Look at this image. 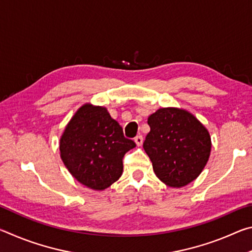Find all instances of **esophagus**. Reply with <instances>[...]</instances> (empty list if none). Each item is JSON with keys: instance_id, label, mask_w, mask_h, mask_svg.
Here are the masks:
<instances>
[{"instance_id": "1", "label": "esophagus", "mask_w": 252, "mask_h": 252, "mask_svg": "<svg viewBox=\"0 0 252 252\" xmlns=\"http://www.w3.org/2000/svg\"><path fill=\"white\" fill-rule=\"evenodd\" d=\"M134 142L136 146H141L142 142H143V136L142 135H136L134 138Z\"/></svg>"}]
</instances>
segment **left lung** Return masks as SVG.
I'll use <instances>...</instances> for the list:
<instances>
[{"mask_svg": "<svg viewBox=\"0 0 252 252\" xmlns=\"http://www.w3.org/2000/svg\"><path fill=\"white\" fill-rule=\"evenodd\" d=\"M150 132L143 149L156 176L173 188L193 181L207 164L211 151L208 130L192 114L177 108H162L148 119Z\"/></svg>", "mask_w": 252, "mask_h": 252, "instance_id": "8db88e82", "label": "left lung"}]
</instances>
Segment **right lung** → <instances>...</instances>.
Masks as SVG:
<instances>
[{"mask_svg":"<svg viewBox=\"0 0 252 252\" xmlns=\"http://www.w3.org/2000/svg\"><path fill=\"white\" fill-rule=\"evenodd\" d=\"M119 123L103 106L84 104L76 111L60 140L65 167L80 183L104 190L121 177L123 157L133 149Z\"/></svg>","mask_w":252,"mask_h":252,"instance_id":"right-lung-1","label":"right lung"}]
</instances>
